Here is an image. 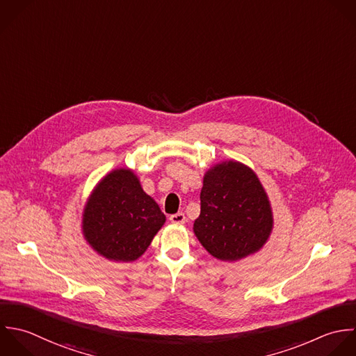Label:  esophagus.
<instances>
[{"label": "esophagus", "instance_id": "34e87169", "mask_svg": "<svg viewBox=\"0 0 356 356\" xmlns=\"http://www.w3.org/2000/svg\"><path fill=\"white\" fill-rule=\"evenodd\" d=\"M170 222L175 225H184L186 223V215L183 212H177L175 215H170Z\"/></svg>", "mask_w": 356, "mask_h": 356}]
</instances>
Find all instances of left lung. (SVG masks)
Listing matches in <instances>:
<instances>
[{
    "instance_id": "left-lung-1",
    "label": "left lung",
    "mask_w": 356,
    "mask_h": 356,
    "mask_svg": "<svg viewBox=\"0 0 356 356\" xmlns=\"http://www.w3.org/2000/svg\"><path fill=\"white\" fill-rule=\"evenodd\" d=\"M201 213L194 234L216 259L236 262L258 252L273 230L269 197L257 173L238 161H223L204 175Z\"/></svg>"
}]
</instances>
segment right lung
<instances>
[{"instance_id": "right-lung-1", "label": "right lung", "mask_w": 356, "mask_h": 356, "mask_svg": "<svg viewBox=\"0 0 356 356\" xmlns=\"http://www.w3.org/2000/svg\"><path fill=\"white\" fill-rule=\"evenodd\" d=\"M166 216L129 168L105 175L86 201L81 232L87 244L113 262H133L149 247Z\"/></svg>"}]
</instances>
